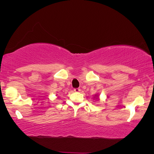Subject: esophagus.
<instances>
[{
    "label": "esophagus",
    "mask_w": 154,
    "mask_h": 154,
    "mask_svg": "<svg viewBox=\"0 0 154 154\" xmlns=\"http://www.w3.org/2000/svg\"><path fill=\"white\" fill-rule=\"evenodd\" d=\"M74 91H75V92H80L81 90L79 89V88H75V89H74Z\"/></svg>",
    "instance_id": "1"
}]
</instances>
